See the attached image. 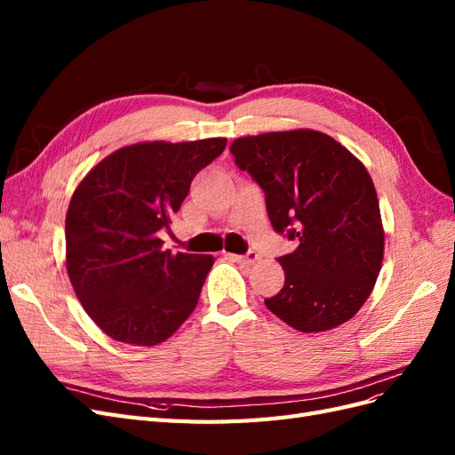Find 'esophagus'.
Here are the masks:
<instances>
[{
	"label": "esophagus",
	"mask_w": 455,
	"mask_h": 455,
	"mask_svg": "<svg viewBox=\"0 0 455 455\" xmlns=\"http://www.w3.org/2000/svg\"><path fill=\"white\" fill-rule=\"evenodd\" d=\"M226 256L231 258L233 261H237V264H243V266H252L254 261L258 259L256 252H249V254H244V256H241V254H226Z\"/></svg>",
	"instance_id": "esophagus-1"
}]
</instances>
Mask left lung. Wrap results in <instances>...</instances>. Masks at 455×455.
Wrapping results in <instances>:
<instances>
[{
  "mask_svg": "<svg viewBox=\"0 0 455 455\" xmlns=\"http://www.w3.org/2000/svg\"><path fill=\"white\" fill-rule=\"evenodd\" d=\"M229 151L266 194L277 233L298 241L279 258L284 286L267 309L299 332H324L356 315L381 269L385 231L364 164L332 136L294 129L243 136Z\"/></svg>",
  "mask_w": 455,
  "mask_h": 455,
  "instance_id": "left-lung-1",
  "label": "left lung"
}]
</instances>
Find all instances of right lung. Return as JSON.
<instances>
[{"label": "right lung", "mask_w": 455, "mask_h": 455, "mask_svg": "<svg viewBox=\"0 0 455 455\" xmlns=\"http://www.w3.org/2000/svg\"><path fill=\"white\" fill-rule=\"evenodd\" d=\"M226 142L125 146L76 188L66 212L68 277L87 315L112 339L157 346L196 309L214 258L164 251L159 233Z\"/></svg>", "instance_id": "add662e5"}]
</instances>
